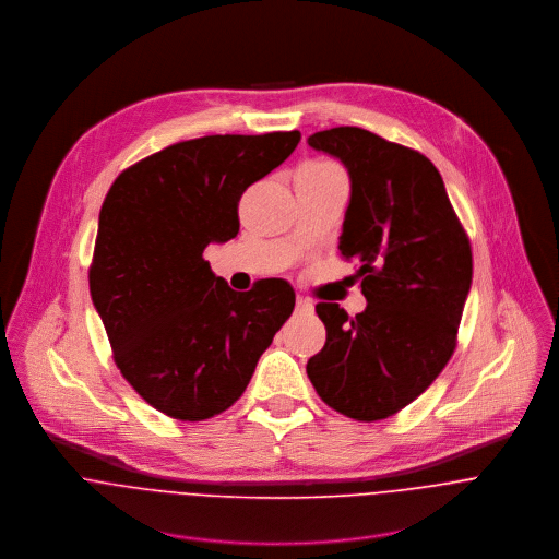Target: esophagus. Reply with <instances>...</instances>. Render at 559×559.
<instances>
[{"label": "esophagus", "mask_w": 559, "mask_h": 559, "mask_svg": "<svg viewBox=\"0 0 559 559\" xmlns=\"http://www.w3.org/2000/svg\"><path fill=\"white\" fill-rule=\"evenodd\" d=\"M314 312V304L310 299H304V297H297V314H304V317H310Z\"/></svg>", "instance_id": "34e87169"}]
</instances>
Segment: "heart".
Wrapping results in <instances>:
<instances>
[{
  "mask_svg": "<svg viewBox=\"0 0 559 559\" xmlns=\"http://www.w3.org/2000/svg\"><path fill=\"white\" fill-rule=\"evenodd\" d=\"M306 167L317 169V171H331V169H335V167H331V165H326V163H310V165H306Z\"/></svg>",
  "mask_w": 559,
  "mask_h": 559,
  "instance_id": "1",
  "label": "heart"
}]
</instances>
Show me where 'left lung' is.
Listing matches in <instances>:
<instances>
[{
  "instance_id": "left-lung-1",
  "label": "left lung",
  "mask_w": 559,
  "mask_h": 559,
  "mask_svg": "<svg viewBox=\"0 0 559 559\" xmlns=\"http://www.w3.org/2000/svg\"><path fill=\"white\" fill-rule=\"evenodd\" d=\"M308 144L348 169L340 253L357 262L368 306L355 319L337 304L317 306L326 342L306 370L337 413L385 419L424 394L454 355L472 245L421 153L359 127L320 131Z\"/></svg>"
}]
</instances>
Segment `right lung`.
<instances>
[{"label": "right lung", "instance_id": "obj_1", "mask_svg": "<svg viewBox=\"0 0 559 559\" xmlns=\"http://www.w3.org/2000/svg\"><path fill=\"white\" fill-rule=\"evenodd\" d=\"M299 140L275 131L178 142L127 167L105 195L92 304L120 374L167 417L202 421L230 408L295 310L286 280L237 293L204 249L239 235L240 195Z\"/></svg>", "mask_w": 559, "mask_h": 559}]
</instances>
